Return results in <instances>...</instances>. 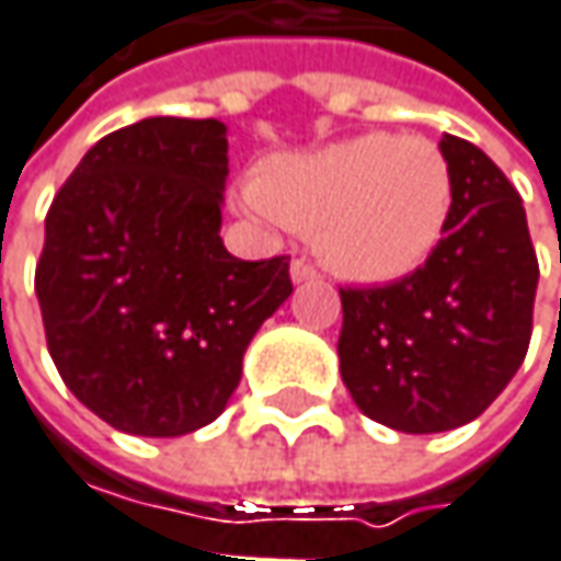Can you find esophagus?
Returning <instances> with one entry per match:
<instances>
[{"label": "esophagus", "instance_id": "1", "mask_svg": "<svg viewBox=\"0 0 561 561\" xmlns=\"http://www.w3.org/2000/svg\"><path fill=\"white\" fill-rule=\"evenodd\" d=\"M318 279V270L308 260H291V282Z\"/></svg>", "mask_w": 561, "mask_h": 561}]
</instances>
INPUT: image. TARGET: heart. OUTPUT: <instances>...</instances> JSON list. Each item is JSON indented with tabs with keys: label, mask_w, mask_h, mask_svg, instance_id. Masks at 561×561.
Returning <instances> with one entry per match:
<instances>
[{
	"label": "heart",
	"mask_w": 561,
	"mask_h": 561,
	"mask_svg": "<svg viewBox=\"0 0 561 561\" xmlns=\"http://www.w3.org/2000/svg\"><path fill=\"white\" fill-rule=\"evenodd\" d=\"M243 205L314 237L336 276L385 285L414 276L443 240L453 173L431 140L359 134L318 150L273 157Z\"/></svg>",
	"instance_id": "obj_1"
}]
</instances>
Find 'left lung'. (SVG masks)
Here are the masks:
<instances>
[{
    "mask_svg": "<svg viewBox=\"0 0 561 561\" xmlns=\"http://www.w3.org/2000/svg\"><path fill=\"white\" fill-rule=\"evenodd\" d=\"M453 211L408 279L340 288V376L356 408L401 433L476 421L520 369L539 282L517 188L462 137L443 134Z\"/></svg>",
    "mask_w": 561,
    "mask_h": 561,
    "instance_id": "1",
    "label": "left lung"
}]
</instances>
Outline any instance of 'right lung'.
<instances>
[{"label": "right lung", "instance_id": "right-lung-1", "mask_svg": "<svg viewBox=\"0 0 561 561\" xmlns=\"http://www.w3.org/2000/svg\"><path fill=\"white\" fill-rule=\"evenodd\" d=\"M225 122L144 118L105 134L54 195L34 273L47 350L115 431L211 424L253 333L291 295L288 256L225 250Z\"/></svg>", "mask_w": 561, "mask_h": 561}]
</instances>
